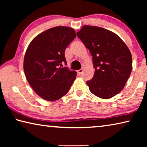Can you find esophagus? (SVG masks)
<instances>
[{"label": "esophagus", "mask_w": 147, "mask_h": 147, "mask_svg": "<svg viewBox=\"0 0 147 147\" xmlns=\"http://www.w3.org/2000/svg\"><path fill=\"white\" fill-rule=\"evenodd\" d=\"M83 71H84L83 69H79V70L77 71V72H78V74H82V73H83Z\"/></svg>", "instance_id": "obj_1"}]
</instances>
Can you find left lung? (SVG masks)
<instances>
[{"label": "left lung", "mask_w": 147, "mask_h": 147, "mask_svg": "<svg viewBox=\"0 0 147 147\" xmlns=\"http://www.w3.org/2000/svg\"><path fill=\"white\" fill-rule=\"evenodd\" d=\"M76 34L93 56L95 71L86 82L89 90L99 98L113 97L123 90L131 74L130 50L117 35L101 27L84 26Z\"/></svg>", "instance_id": "obj_1"}]
</instances>
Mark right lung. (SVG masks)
I'll return each mask as SVG.
<instances>
[{"instance_id":"1","label":"right lung","mask_w":147,"mask_h":147,"mask_svg":"<svg viewBox=\"0 0 147 147\" xmlns=\"http://www.w3.org/2000/svg\"><path fill=\"white\" fill-rule=\"evenodd\" d=\"M76 38L73 28L56 26L38 35L27 48L24 71L34 91L44 100L54 101L63 96L76 78V72L68 67L65 51Z\"/></svg>"}]
</instances>
